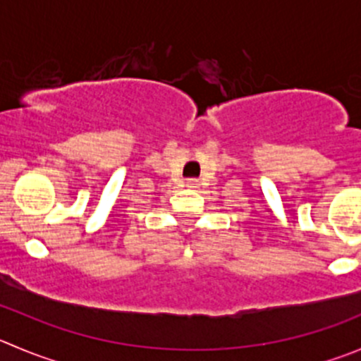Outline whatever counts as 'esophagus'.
Returning a JSON list of instances; mask_svg holds the SVG:
<instances>
[{"label":"esophagus","instance_id":"esophagus-1","mask_svg":"<svg viewBox=\"0 0 361 361\" xmlns=\"http://www.w3.org/2000/svg\"><path fill=\"white\" fill-rule=\"evenodd\" d=\"M198 186H200V183H198L197 178H188V180H186V188H191V190H197Z\"/></svg>","mask_w":361,"mask_h":361}]
</instances>
